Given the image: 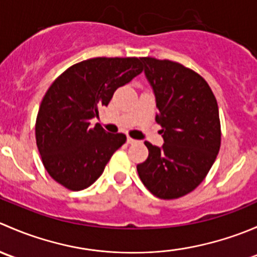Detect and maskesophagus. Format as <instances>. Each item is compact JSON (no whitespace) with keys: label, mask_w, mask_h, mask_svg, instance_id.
Wrapping results in <instances>:
<instances>
[{"label":"esophagus","mask_w":257,"mask_h":257,"mask_svg":"<svg viewBox=\"0 0 257 257\" xmlns=\"http://www.w3.org/2000/svg\"><path fill=\"white\" fill-rule=\"evenodd\" d=\"M126 143H128V144H136V143H138V141H136V139L128 137V138H126Z\"/></svg>","instance_id":"esophagus-1"}]
</instances>
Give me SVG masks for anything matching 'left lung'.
Instances as JSON below:
<instances>
[{"mask_svg": "<svg viewBox=\"0 0 257 257\" xmlns=\"http://www.w3.org/2000/svg\"><path fill=\"white\" fill-rule=\"evenodd\" d=\"M159 112L162 147L145 142L149 155L137 165L148 190L160 199H177L193 191L214 164L220 149L219 108L203 77L172 61L144 57Z\"/></svg>", "mask_w": 257, "mask_h": 257, "instance_id": "1", "label": "left lung"}]
</instances>
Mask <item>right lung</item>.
I'll return each mask as SVG.
<instances>
[{
  "mask_svg": "<svg viewBox=\"0 0 257 257\" xmlns=\"http://www.w3.org/2000/svg\"><path fill=\"white\" fill-rule=\"evenodd\" d=\"M141 58L87 59L69 67L43 97L36 120V142L48 174L73 191L92 185L104 172L124 134L105 132L90 119L109 104L116 88L142 73Z\"/></svg>",
  "mask_w": 257,
  "mask_h": 257,
  "instance_id": "1",
  "label": "right lung"
}]
</instances>
